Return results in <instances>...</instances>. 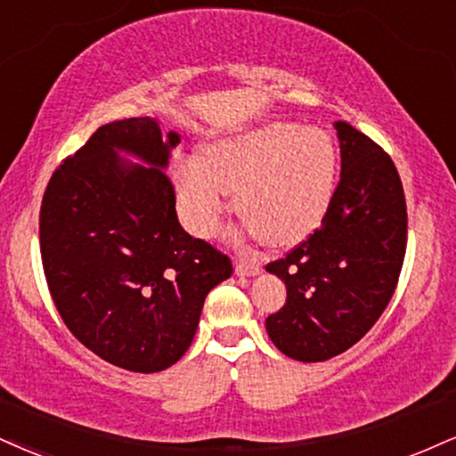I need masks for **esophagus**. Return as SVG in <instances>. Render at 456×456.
Wrapping results in <instances>:
<instances>
[{
  "label": "esophagus",
  "instance_id": "esophagus-1",
  "mask_svg": "<svg viewBox=\"0 0 456 456\" xmlns=\"http://www.w3.org/2000/svg\"><path fill=\"white\" fill-rule=\"evenodd\" d=\"M235 273L238 276H256V273H261V265L252 259H238L235 261Z\"/></svg>",
  "mask_w": 456,
  "mask_h": 456
}]
</instances>
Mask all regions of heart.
Segmentation results:
<instances>
[{
	"mask_svg": "<svg viewBox=\"0 0 456 456\" xmlns=\"http://www.w3.org/2000/svg\"><path fill=\"white\" fill-rule=\"evenodd\" d=\"M338 152L331 135L293 123H265L227 135L174 169L184 224L210 238L235 193L246 232L270 246H293L314 233L336 193Z\"/></svg>",
	"mask_w": 456,
	"mask_h": 456,
	"instance_id": "b5f03b06",
	"label": "heart"
}]
</instances>
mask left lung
Here are the masks:
<instances>
[{
	"label": "left lung",
	"instance_id": "8db88e82",
	"mask_svg": "<svg viewBox=\"0 0 456 456\" xmlns=\"http://www.w3.org/2000/svg\"><path fill=\"white\" fill-rule=\"evenodd\" d=\"M342 174L321 227L265 267L287 284V304L265 321L290 359L342 354L374 327L403 265L408 212L391 157L353 125L333 123Z\"/></svg>",
	"mask_w": 456,
	"mask_h": 456
}]
</instances>
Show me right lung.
I'll use <instances>...</instances> for the list:
<instances>
[{
    "instance_id": "obj_1",
    "label": "right lung",
    "mask_w": 456,
    "mask_h": 456,
    "mask_svg": "<svg viewBox=\"0 0 456 456\" xmlns=\"http://www.w3.org/2000/svg\"><path fill=\"white\" fill-rule=\"evenodd\" d=\"M178 142L151 117L103 125L54 169L40 210L44 276L63 322L103 361L140 374L189 350L206 295L233 272L180 227L166 174Z\"/></svg>"
}]
</instances>
